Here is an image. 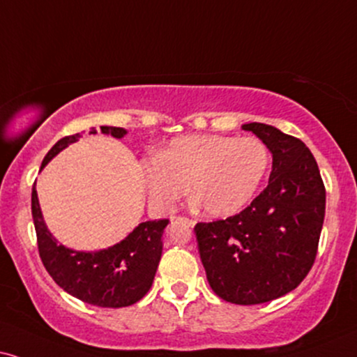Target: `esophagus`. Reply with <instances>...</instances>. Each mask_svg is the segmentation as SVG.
I'll return each mask as SVG.
<instances>
[{
    "mask_svg": "<svg viewBox=\"0 0 357 357\" xmlns=\"http://www.w3.org/2000/svg\"><path fill=\"white\" fill-rule=\"evenodd\" d=\"M179 220H183V222L188 224L189 227H194V224H196V220H192V219H189V218H179Z\"/></svg>",
    "mask_w": 357,
    "mask_h": 357,
    "instance_id": "esophagus-1",
    "label": "esophagus"
}]
</instances>
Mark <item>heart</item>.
<instances>
[{"label": "heart", "instance_id": "heart-1", "mask_svg": "<svg viewBox=\"0 0 357 357\" xmlns=\"http://www.w3.org/2000/svg\"><path fill=\"white\" fill-rule=\"evenodd\" d=\"M268 165V148L257 137L188 135L143 161V183L158 206L171 207L189 186L207 215L227 218L249 204Z\"/></svg>", "mask_w": 357, "mask_h": 357}]
</instances>
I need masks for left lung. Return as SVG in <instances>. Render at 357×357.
Wrapping results in <instances>:
<instances>
[{"instance_id":"8db88e82","label":"left lung","mask_w":357,"mask_h":357,"mask_svg":"<svg viewBox=\"0 0 357 357\" xmlns=\"http://www.w3.org/2000/svg\"><path fill=\"white\" fill-rule=\"evenodd\" d=\"M242 128L272 153L268 186L242 212L196 224L194 232L212 291L229 303L259 305L295 290L313 267L326 189L301 139L257 121Z\"/></svg>"}]
</instances>
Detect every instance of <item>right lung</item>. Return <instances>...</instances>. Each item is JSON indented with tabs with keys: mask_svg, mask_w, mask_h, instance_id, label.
Instances as JSON below:
<instances>
[{
	"mask_svg": "<svg viewBox=\"0 0 357 357\" xmlns=\"http://www.w3.org/2000/svg\"><path fill=\"white\" fill-rule=\"evenodd\" d=\"M100 130L115 138L126 135V130L119 126H100ZM90 133L97 132L92 130ZM80 137L82 135L75 133L59 139L44 156L40 168ZM31 209L40 260L54 282L69 295L100 308H123L142 300L151 288L163 252L161 237L168 219L142 222L128 237L108 249L77 252L57 243L47 231L36 188L31 194Z\"/></svg>",
	"mask_w": 357,
	"mask_h": 357,
	"instance_id": "add662e5",
	"label": "right lung"
}]
</instances>
